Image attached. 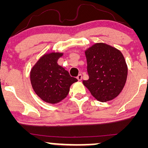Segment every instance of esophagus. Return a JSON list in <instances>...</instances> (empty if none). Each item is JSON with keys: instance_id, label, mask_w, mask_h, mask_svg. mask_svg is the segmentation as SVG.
Here are the masks:
<instances>
[{"instance_id": "1", "label": "esophagus", "mask_w": 148, "mask_h": 148, "mask_svg": "<svg viewBox=\"0 0 148 148\" xmlns=\"http://www.w3.org/2000/svg\"><path fill=\"white\" fill-rule=\"evenodd\" d=\"M76 78H77V79L79 80V81H81V79H82V75H81V74H79Z\"/></svg>"}]
</instances>
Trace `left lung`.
<instances>
[{"label":"left lung","instance_id":"left-lung-1","mask_svg":"<svg viewBox=\"0 0 148 148\" xmlns=\"http://www.w3.org/2000/svg\"><path fill=\"white\" fill-rule=\"evenodd\" d=\"M86 56L89 79L83 84L99 101L114 99L123 90L127 77V66L122 53L99 43L88 49Z\"/></svg>","mask_w":148,"mask_h":148}]
</instances>
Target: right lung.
<instances>
[{
  "label": "right lung",
  "mask_w": 148,
  "mask_h": 148,
  "mask_svg": "<svg viewBox=\"0 0 148 148\" xmlns=\"http://www.w3.org/2000/svg\"><path fill=\"white\" fill-rule=\"evenodd\" d=\"M62 55L51 53L43 56L30 72L34 91L46 102L56 103L60 101L68 95L71 85L78 81L58 64V60Z\"/></svg>",
  "instance_id": "right-lung-1"
}]
</instances>
